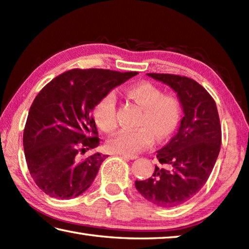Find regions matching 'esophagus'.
<instances>
[{"label":"esophagus","mask_w":249,"mask_h":249,"mask_svg":"<svg viewBox=\"0 0 249 249\" xmlns=\"http://www.w3.org/2000/svg\"><path fill=\"white\" fill-rule=\"evenodd\" d=\"M122 157L127 158V159H130V160H134V159H137L138 156H136V155H122Z\"/></svg>","instance_id":"obj_1"}]
</instances>
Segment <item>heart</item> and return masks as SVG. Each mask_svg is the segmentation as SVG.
I'll use <instances>...</instances> for the list:
<instances>
[{
	"label": "heart",
	"instance_id": "heart-1",
	"mask_svg": "<svg viewBox=\"0 0 249 249\" xmlns=\"http://www.w3.org/2000/svg\"><path fill=\"white\" fill-rule=\"evenodd\" d=\"M127 95L142 107V114L136 130H121L107 142L113 153L133 155L148 148L155 142V135L165 140L175 132L181 116V103L174 94H163L156 84L144 81L134 84ZM94 119L105 133H113L119 126L116 96L108 92L95 105Z\"/></svg>",
	"mask_w": 249,
	"mask_h": 249
}]
</instances>
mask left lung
<instances>
[{"label":"left lung","mask_w":249,"mask_h":249,"mask_svg":"<svg viewBox=\"0 0 249 249\" xmlns=\"http://www.w3.org/2000/svg\"><path fill=\"white\" fill-rule=\"evenodd\" d=\"M177 92L184 116L171 141L157 151L167 168L155 167L135 187L147 201L160 208H174L195 196L208 181L221 149L222 130L215 101L201 84L188 77L147 73Z\"/></svg>","instance_id":"obj_1"}]
</instances>
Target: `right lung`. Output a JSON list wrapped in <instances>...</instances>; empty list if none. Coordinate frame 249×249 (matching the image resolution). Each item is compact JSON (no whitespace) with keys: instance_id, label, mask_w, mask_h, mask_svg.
Listing matches in <instances>:
<instances>
[{"instance_id":"right-lung-1","label":"right lung","mask_w":249,"mask_h":249,"mask_svg":"<svg viewBox=\"0 0 249 249\" xmlns=\"http://www.w3.org/2000/svg\"><path fill=\"white\" fill-rule=\"evenodd\" d=\"M137 73L71 69L37 94L28 112L23 145L29 174L41 191L64 200L90 187L107 157L95 153L80 158L100 144L92 109L105 94Z\"/></svg>"}]
</instances>
